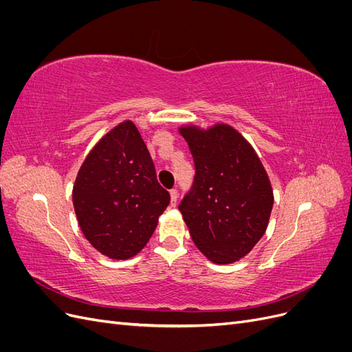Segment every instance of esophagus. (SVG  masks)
<instances>
[{
    "instance_id": "esophagus-1",
    "label": "esophagus",
    "mask_w": 352,
    "mask_h": 352,
    "mask_svg": "<svg viewBox=\"0 0 352 352\" xmlns=\"http://www.w3.org/2000/svg\"><path fill=\"white\" fill-rule=\"evenodd\" d=\"M177 197H179V194H177V189H172V190H170V204H172V207H175V206H176Z\"/></svg>"
}]
</instances>
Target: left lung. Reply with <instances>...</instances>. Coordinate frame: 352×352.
<instances>
[{
  "mask_svg": "<svg viewBox=\"0 0 352 352\" xmlns=\"http://www.w3.org/2000/svg\"><path fill=\"white\" fill-rule=\"evenodd\" d=\"M195 164L192 186L179 204L190 238L208 260L229 264L264 235L273 208L267 173L233 127L180 129Z\"/></svg>",
  "mask_w": 352,
  "mask_h": 352,
  "instance_id": "left-lung-1",
  "label": "left lung"
}]
</instances>
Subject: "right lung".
<instances>
[{
    "mask_svg": "<svg viewBox=\"0 0 352 352\" xmlns=\"http://www.w3.org/2000/svg\"><path fill=\"white\" fill-rule=\"evenodd\" d=\"M170 194L158 184L146 145L132 122L105 135L85 160L73 186L79 226L95 250L126 260L157 228Z\"/></svg>",
    "mask_w": 352,
    "mask_h": 352,
    "instance_id": "obj_1",
    "label": "right lung"
}]
</instances>
